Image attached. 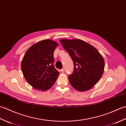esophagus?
Segmentation results:
<instances>
[{"label": "esophagus", "instance_id": "34e87169", "mask_svg": "<svg viewBox=\"0 0 126 126\" xmlns=\"http://www.w3.org/2000/svg\"><path fill=\"white\" fill-rule=\"evenodd\" d=\"M64 71V69H61V71L62 72V73H63Z\"/></svg>", "mask_w": 126, "mask_h": 126}]
</instances>
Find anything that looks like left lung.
I'll use <instances>...</instances> for the list:
<instances>
[{"label": "left lung", "instance_id": "obj_1", "mask_svg": "<svg viewBox=\"0 0 126 126\" xmlns=\"http://www.w3.org/2000/svg\"><path fill=\"white\" fill-rule=\"evenodd\" d=\"M60 42L74 62V71L69 76L71 85L79 92L91 89L103 75V57L95 47L82 40L61 39Z\"/></svg>", "mask_w": 126, "mask_h": 126}]
</instances>
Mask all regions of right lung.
<instances>
[{
	"label": "right lung",
	"instance_id": "1",
	"mask_svg": "<svg viewBox=\"0 0 126 126\" xmlns=\"http://www.w3.org/2000/svg\"><path fill=\"white\" fill-rule=\"evenodd\" d=\"M57 45L52 40H43L32 45L25 53L21 68L26 81L36 89H49L57 79L60 73L53 64V52Z\"/></svg>",
	"mask_w": 126,
	"mask_h": 126
}]
</instances>
